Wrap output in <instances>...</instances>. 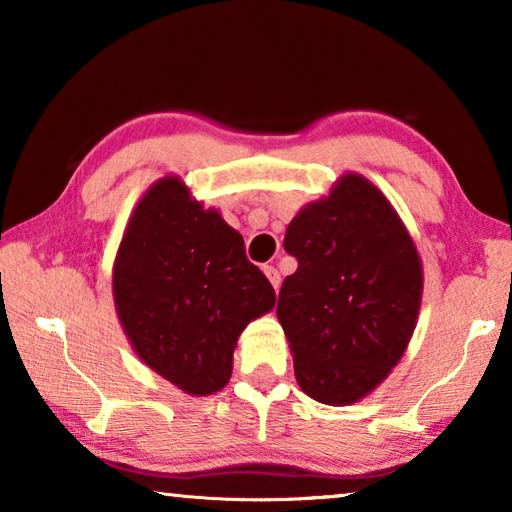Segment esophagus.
Here are the masks:
<instances>
[{
    "label": "esophagus",
    "instance_id": "obj_1",
    "mask_svg": "<svg viewBox=\"0 0 512 512\" xmlns=\"http://www.w3.org/2000/svg\"><path fill=\"white\" fill-rule=\"evenodd\" d=\"M264 273H266V277H268V282L273 284V289L280 287V273H277L275 266H264Z\"/></svg>",
    "mask_w": 512,
    "mask_h": 512
}]
</instances>
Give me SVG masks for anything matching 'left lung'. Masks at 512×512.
<instances>
[{"mask_svg": "<svg viewBox=\"0 0 512 512\" xmlns=\"http://www.w3.org/2000/svg\"><path fill=\"white\" fill-rule=\"evenodd\" d=\"M284 250L298 271L284 280L277 320L298 386L311 400L359 402L409 345L422 300V264L388 198L359 173L302 207Z\"/></svg>", "mask_w": 512, "mask_h": 512, "instance_id": "8db88e82", "label": "left lung"}]
</instances>
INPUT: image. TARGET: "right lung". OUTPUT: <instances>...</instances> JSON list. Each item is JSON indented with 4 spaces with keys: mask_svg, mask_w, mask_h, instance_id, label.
Instances as JSON below:
<instances>
[{
    "mask_svg": "<svg viewBox=\"0 0 512 512\" xmlns=\"http://www.w3.org/2000/svg\"><path fill=\"white\" fill-rule=\"evenodd\" d=\"M112 296L137 357L196 397L228 384L239 334L275 305L239 232L178 176L160 178L137 203L112 266Z\"/></svg>",
    "mask_w": 512,
    "mask_h": 512,
    "instance_id": "obj_1",
    "label": "right lung"
}]
</instances>
